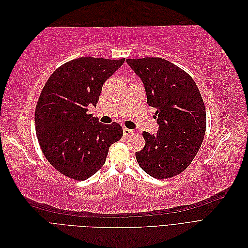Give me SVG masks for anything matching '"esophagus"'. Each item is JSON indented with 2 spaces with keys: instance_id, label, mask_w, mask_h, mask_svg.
I'll use <instances>...</instances> for the list:
<instances>
[{
  "instance_id": "esophagus-1",
  "label": "esophagus",
  "mask_w": 248,
  "mask_h": 248,
  "mask_svg": "<svg viewBox=\"0 0 248 248\" xmlns=\"http://www.w3.org/2000/svg\"><path fill=\"white\" fill-rule=\"evenodd\" d=\"M133 133H134V131L131 130V129H128V128H124V129H123L124 137H130V136H132Z\"/></svg>"
}]
</instances>
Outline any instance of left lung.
Masks as SVG:
<instances>
[{
    "mask_svg": "<svg viewBox=\"0 0 248 248\" xmlns=\"http://www.w3.org/2000/svg\"><path fill=\"white\" fill-rule=\"evenodd\" d=\"M142 80L147 102L155 108L159 129L142 132L145 147L136 153L140 167L156 179H168L188 168L206 132V108L188 73L161 58L127 59Z\"/></svg>",
    "mask_w": 248,
    "mask_h": 248,
    "instance_id": "obj_1",
    "label": "left lung"
}]
</instances>
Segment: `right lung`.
I'll return each mask as SVG.
<instances>
[{"label": "right lung", "instance_id": "obj_1", "mask_svg": "<svg viewBox=\"0 0 248 248\" xmlns=\"http://www.w3.org/2000/svg\"><path fill=\"white\" fill-rule=\"evenodd\" d=\"M125 59L82 57L60 66L44 85L35 109L42 153L59 172L84 181L106 162L109 147L123 137L122 126L99 123L88 114L106 80Z\"/></svg>", "mask_w": 248, "mask_h": 248}]
</instances>
